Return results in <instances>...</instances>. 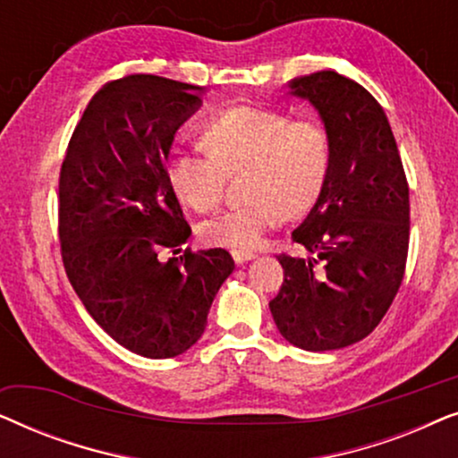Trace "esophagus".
<instances>
[{
    "mask_svg": "<svg viewBox=\"0 0 458 458\" xmlns=\"http://www.w3.org/2000/svg\"><path fill=\"white\" fill-rule=\"evenodd\" d=\"M231 256H233V260L237 262V265H243V262L254 259L252 252H231Z\"/></svg>",
    "mask_w": 458,
    "mask_h": 458,
    "instance_id": "obj_1",
    "label": "esophagus"
}]
</instances>
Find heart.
Returning <instances> with one entry per match:
<instances>
[{
  "label": "heart",
  "mask_w": 458,
  "mask_h": 458,
  "mask_svg": "<svg viewBox=\"0 0 458 458\" xmlns=\"http://www.w3.org/2000/svg\"><path fill=\"white\" fill-rule=\"evenodd\" d=\"M202 152L179 154L171 162V183L183 202L202 215L227 196V177L248 168L240 208L206 225L210 242L235 252H252L285 216L315 208L331 173L329 131L317 121H292L262 108H231L199 133Z\"/></svg>",
  "instance_id": "b5f03b06"
}]
</instances>
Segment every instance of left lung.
<instances>
[{
    "instance_id": "left-lung-1",
    "label": "left lung",
    "mask_w": 458,
    "mask_h": 458,
    "mask_svg": "<svg viewBox=\"0 0 458 458\" xmlns=\"http://www.w3.org/2000/svg\"><path fill=\"white\" fill-rule=\"evenodd\" d=\"M329 131L334 160L325 191L292 240L304 256L279 254L284 285L268 302L279 334L325 352L377 327L403 284L409 254V183L377 99L335 71L293 79Z\"/></svg>"
}]
</instances>
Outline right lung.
Returning <instances> with one entry per match:
<instances>
[{
	"label": "right lung",
	"instance_id": "1",
	"mask_svg": "<svg viewBox=\"0 0 458 458\" xmlns=\"http://www.w3.org/2000/svg\"><path fill=\"white\" fill-rule=\"evenodd\" d=\"M202 87L129 74L91 98L68 143L58 233L68 281L112 340L146 359H173L206 329L227 250L183 248L191 227L166 160L199 108Z\"/></svg>",
	"mask_w": 458,
	"mask_h": 458
}]
</instances>
